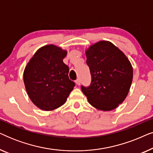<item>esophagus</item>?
I'll use <instances>...</instances> for the list:
<instances>
[{
	"label": "esophagus",
	"mask_w": 153,
	"mask_h": 153,
	"mask_svg": "<svg viewBox=\"0 0 153 153\" xmlns=\"http://www.w3.org/2000/svg\"><path fill=\"white\" fill-rule=\"evenodd\" d=\"M75 83H76V85H80V83H81L80 79H76V81H75Z\"/></svg>",
	"instance_id": "1"
}]
</instances>
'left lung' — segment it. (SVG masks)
Listing matches in <instances>:
<instances>
[{
	"label": "left lung",
	"mask_w": 153,
	"mask_h": 153,
	"mask_svg": "<svg viewBox=\"0 0 153 153\" xmlns=\"http://www.w3.org/2000/svg\"><path fill=\"white\" fill-rule=\"evenodd\" d=\"M85 56L91 74L89 87L81 86L88 101L97 109L108 111L123 103L129 91L133 68L125 54L108 41L90 46Z\"/></svg>",
	"instance_id": "8db88e82"
}]
</instances>
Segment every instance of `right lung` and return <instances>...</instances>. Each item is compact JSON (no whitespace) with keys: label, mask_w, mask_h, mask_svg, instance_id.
I'll list each match as a JSON object with an SVG mask.
<instances>
[{"label":"right lung","mask_w":153,"mask_h":153,"mask_svg":"<svg viewBox=\"0 0 153 153\" xmlns=\"http://www.w3.org/2000/svg\"><path fill=\"white\" fill-rule=\"evenodd\" d=\"M68 51L54 45L37 50L27 63L24 82L29 98L37 107L53 111L65 103L75 83L69 79L63 62Z\"/></svg>","instance_id":"add662e5"}]
</instances>
